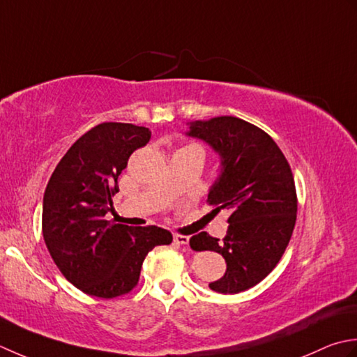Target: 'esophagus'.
<instances>
[{"instance_id":"34e87169","label":"esophagus","mask_w":357,"mask_h":357,"mask_svg":"<svg viewBox=\"0 0 357 357\" xmlns=\"http://www.w3.org/2000/svg\"><path fill=\"white\" fill-rule=\"evenodd\" d=\"M174 242L178 245H188L189 243V237L188 236H181V234H174Z\"/></svg>"}]
</instances>
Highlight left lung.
<instances>
[{
	"mask_svg": "<svg viewBox=\"0 0 357 357\" xmlns=\"http://www.w3.org/2000/svg\"><path fill=\"white\" fill-rule=\"evenodd\" d=\"M186 125V137L219 155L208 202L214 214H229L223 240L199 232L189 245L194 251L222 254L227 271L209 288L237 294L264 280L287 250L297 214L293 172L273 138L248 121L220 115Z\"/></svg>",
	"mask_w": 357,
	"mask_h": 357,
	"instance_id": "left-lung-1",
	"label": "left lung"
}]
</instances>
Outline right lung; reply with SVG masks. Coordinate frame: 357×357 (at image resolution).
<instances>
[{
    "mask_svg": "<svg viewBox=\"0 0 357 357\" xmlns=\"http://www.w3.org/2000/svg\"><path fill=\"white\" fill-rule=\"evenodd\" d=\"M151 138L130 123H101L72 144L43 199V237L58 270L83 293L112 299L132 289L144 257L169 231L106 220L128 158Z\"/></svg>",
    "mask_w": 357,
    "mask_h": 357,
    "instance_id": "1",
    "label": "right lung"
}]
</instances>
